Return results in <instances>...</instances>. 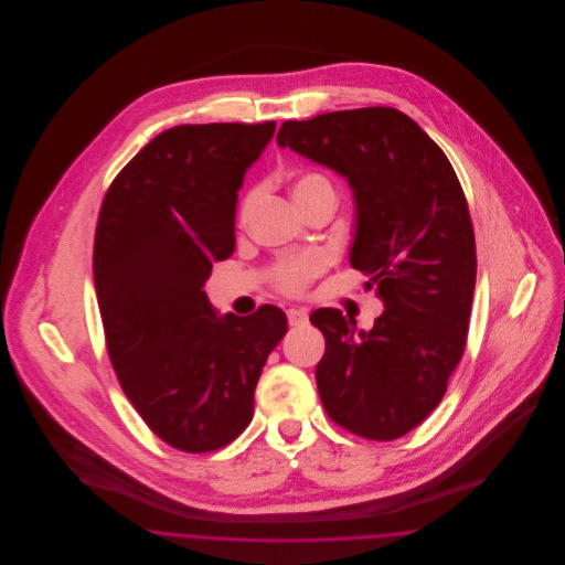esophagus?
Listing matches in <instances>:
<instances>
[{
  "label": "esophagus",
  "mask_w": 565,
  "mask_h": 565,
  "mask_svg": "<svg viewBox=\"0 0 565 565\" xmlns=\"http://www.w3.org/2000/svg\"><path fill=\"white\" fill-rule=\"evenodd\" d=\"M288 322L290 326H305L309 322V313L305 309H288Z\"/></svg>",
  "instance_id": "obj_1"
}]
</instances>
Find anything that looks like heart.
Listing matches in <instances>:
<instances>
[{"instance_id": "b5f03b06", "label": "heart", "mask_w": 565, "mask_h": 565, "mask_svg": "<svg viewBox=\"0 0 565 565\" xmlns=\"http://www.w3.org/2000/svg\"><path fill=\"white\" fill-rule=\"evenodd\" d=\"M292 199H295L298 210L305 207L307 203L316 201L322 194H334V189L330 184L328 178H323L322 173H300L292 182ZM254 196L249 194L242 205V215L249 210ZM323 269L322 258L320 256H300L292 258L286 263H279L273 270V279L275 284L284 290V292H300L320 270Z\"/></svg>"}]
</instances>
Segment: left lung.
Listing matches in <instances>:
<instances>
[{
  "instance_id": "8db88e82",
  "label": "left lung",
  "mask_w": 565,
  "mask_h": 565,
  "mask_svg": "<svg viewBox=\"0 0 565 565\" xmlns=\"http://www.w3.org/2000/svg\"><path fill=\"white\" fill-rule=\"evenodd\" d=\"M277 143L348 180L351 267L385 307L371 330L339 309L311 313L326 339L323 408L358 436L394 440L438 406L466 348L477 249L463 190L445 152L394 108L288 120Z\"/></svg>"
}]
</instances>
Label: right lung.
I'll return each instance as SVG.
<instances>
[{
  "label": "right lung",
  "instance_id": "right-lung-1",
  "mask_svg": "<svg viewBox=\"0 0 565 565\" xmlns=\"http://www.w3.org/2000/svg\"><path fill=\"white\" fill-rule=\"evenodd\" d=\"M275 122L180 125L148 141L104 199L93 277L109 360L141 419L167 445L214 451L254 417V390L288 332L286 313L220 316L203 286L235 252L247 169Z\"/></svg>",
  "mask_w": 565,
  "mask_h": 565
}]
</instances>
